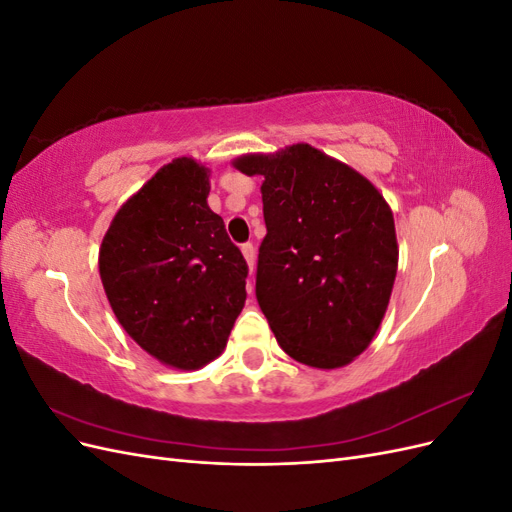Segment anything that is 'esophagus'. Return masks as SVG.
<instances>
[{
	"instance_id": "1",
	"label": "esophagus",
	"mask_w": 512,
	"mask_h": 512,
	"mask_svg": "<svg viewBox=\"0 0 512 512\" xmlns=\"http://www.w3.org/2000/svg\"><path fill=\"white\" fill-rule=\"evenodd\" d=\"M241 252H243V258L247 262V267H250V271H254V265H256V250L252 243H243L241 245Z\"/></svg>"
}]
</instances>
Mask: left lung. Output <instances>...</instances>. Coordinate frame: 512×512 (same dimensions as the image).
I'll return each mask as SVG.
<instances>
[{"instance_id":"left-lung-1","label":"left lung","mask_w":512,"mask_h":512,"mask_svg":"<svg viewBox=\"0 0 512 512\" xmlns=\"http://www.w3.org/2000/svg\"><path fill=\"white\" fill-rule=\"evenodd\" d=\"M262 175L267 237L256 299L294 361L344 367L374 339L397 275L391 207L361 173L312 145L235 160Z\"/></svg>"}]
</instances>
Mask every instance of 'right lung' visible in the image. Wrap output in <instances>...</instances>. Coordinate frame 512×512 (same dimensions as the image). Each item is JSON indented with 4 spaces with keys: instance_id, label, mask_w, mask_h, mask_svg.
Returning a JSON list of instances; mask_svg holds the SVG:
<instances>
[{
    "instance_id": "right-lung-1",
    "label": "right lung",
    "mask_w": 512,
    "mask_h": 512,
    "mask_svg": "<svg viewBox=\"0 0 512 512\" xmlns=\"http://www.w3.org/2000/svg\"><path fill=\"white\" fill-rule=\"evenodd\" d=\"M209 170L162 166L121 205L100 247V277L119 324L175 369H200L226 348L245 305L247 265L207 205Z\"/></svg>"
}]
</instances>
